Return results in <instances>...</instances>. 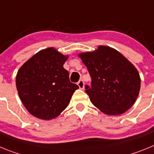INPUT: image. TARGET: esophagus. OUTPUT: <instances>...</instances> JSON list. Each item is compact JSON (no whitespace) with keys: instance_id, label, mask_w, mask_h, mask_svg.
Here are the masks:
<instances>
[{"instance_id":"1","label":"esophagus","mask_w":154,"mask_h":154,"mask_svg":"<svg viewBox=\"0 0 154 154\" xmlns=\"http://www.w3.org/2000/svg\"><path fill=\"white\" fill-rule=\"evenodd\" d=\"M77 84H78L79 87V89H84V82L82 81V80H79Z\"/></svg>"}]
</instances>
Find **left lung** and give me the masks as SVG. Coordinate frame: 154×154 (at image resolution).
Wrapping results in <instances>:
<instances>
[{
    "instance_id": "1",
    "label": "left lung",
    "mask_w": 154,
    "mask_h": 154,
    "mask_svg": "<svg viewBox=\"0 0 154 154\" xmlns=\"http://www.w3.org/2000/svg\"><path fill=\"white\" fill-rule=\"evenodd\" d=\"M79 56L92 79L91 86L85 87L95 106L107 115H120L134 104L140 89V77L120 52L101 45Z\"/></svg>"
}]
</instances>
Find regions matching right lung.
I'll return each instance as SVG.
<instances>
[{
	"label": "right lung",
	"instance_id": "obj_1",
	"mask_svg": "<svg viewBox=\"0 0 154 154\" xmlns=\"http://www.w3.org/2000/svg\"><path fill=\"white\" fill-rule=\"evenodd\" d=\"M68 56L48 48L36 53L20 68L16 76L19 97L28 112L45 120L54 119L68 106L79 89L63 68Z\"/></svg>",
	"mask_w": 154,
	"mask_h": 154
}]
</instances>
